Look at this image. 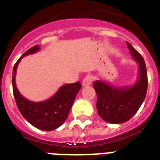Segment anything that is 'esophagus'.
Returning <instances> with one entry per match:
<instances>
[{
    "mask_svg": "<svg viewBox=\"0 0 160 160\" xmlns=\"http://www.w3.org/2000/svg\"><path fill=\"white\" fill-rule=\"evenodd\" d=\"M93 80H94V77H93L91 75H86L84 79H83L82 81V85L83 86H87V85H90L91 83H92Z\"/></svg>",
    "mask_w": 160,
    "mask_h": 160,
    "instance_id": "esophagus-1",
    "label": "esophagus"
}]
</instances>
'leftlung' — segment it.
<instances>
[{"label":"left lung","mask_w":160,"mask_h":160,"mask_svg":"<svg viewBox=\"0 0 160 160\" xmlns=\"http://www.w3.org/2000/svg\"><path fill=\"white\" fill-rule=\"evenodd\" d=\"M127 46L133 58L139 64V78L132 87H114L96 80L93 86L97 94L98 114L105 121L121 124L128 121L138 111L146 96L148 76L143 56L129 43Z\"/></svg>","instance_id":"obj_1"}]
</instances>
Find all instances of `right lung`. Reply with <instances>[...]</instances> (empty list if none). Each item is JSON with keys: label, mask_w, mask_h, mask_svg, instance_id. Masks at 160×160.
Segmentation results:
<instances>
[{"label": "right lung", "mask_w": 160, "mask_h": 160, "mask_svg": "<svg viewBox=\"0 0 160 160\" xmlns=\"http://www.w3.org/2000/svg\"><path fill=\"white\" fill-rule=\"evenodd\" d=\"M40 50L39 45L31 47L21 55L13 67L12 87L16 105L23 117L37 129L51 131L57 129L67 119L75 96L80 91V82L67 84L61 86L51 99L43 102H32L26 100L19 92L16 85V73L21 58Z\"/></svg>", "instance_id": "right-lung-1"}]
</instances>
